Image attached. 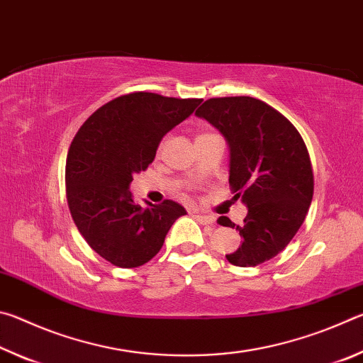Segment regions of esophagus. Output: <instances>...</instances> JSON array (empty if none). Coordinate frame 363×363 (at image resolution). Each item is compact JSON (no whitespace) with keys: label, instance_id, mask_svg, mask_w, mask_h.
<instances>
[{"label":"esophagus","instance_id":"34e87169","mask_svg":"<svg viewBox=\"0 0 363 363\" xmlns=\"http://www.w3.org/2000/svg\"><path fill=\"white\" fill-rule=\"evenodd\" d=\"M195 218L199 223L201 224H214V216H210V214H195Z\"/></svg>","mask_w":363,"mask_h":363}]
</instances>
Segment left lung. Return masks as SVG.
<instances>
[{
  "label": "left lung",
  "mask_w": 363,
  "mask_h": 363,
  "mask_svg": "<svg viewBox=\"0 0 363 363\" xmlns=\"http://www.w3.org/2000/svg\"><path fill=\"white\" fill-rule=\"evenodd\" d=\"M195 115L224 136L233 199L248 208L242 225L225 216L218 220L235 227L242 237L240 247L225 255L227 261L253 267L272 259L296 235L314 194L303 138L280 112L248 96L208 99Z\"/></svg>",
  "instance_id": "left-lung-1"
}]
</instances>
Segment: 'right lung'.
<instances>
[{
    "mask_svg": "<svg viewBox=\"0 0 363 363\" xmlns=\"http://www.w3.org/2000/svg\"><path fill=\"white\" fill-rule=\"evenodd\" d=\"M200 102L153 93L120 96L97 108L73 139L65 167L72 218L89 247L113 266L149 262L174 220L187 214L173 200L140 206L130 186L153 162L164 134Z\"/></svg>",
    "mask_w": 363,
    "mask_h": 363,
    "instance_id": "1",
    "label": "right lung"
}]
</instances>
